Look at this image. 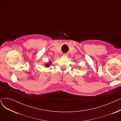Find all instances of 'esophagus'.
Returning a JSON list of instances; mask_svg holds the SVG:
<instances>
[{"label": "esophagus", "instance_id": "obj_1", "mask_svg": "<svg viewBox=\"0 0 121 121\" xmlns=\"http://www.w3.org/2000/svg\"><path fill=\"white\" fill-rule=\"evenodd\" d=\"M63 56L67 57L68 56V54L67 53H64V54H63Z\"/></svg>", "mask_w": 121, "mask_h": 121}]
</instances>
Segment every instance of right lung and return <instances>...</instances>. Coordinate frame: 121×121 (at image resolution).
I'll list each match as a JSON object with an SVG mask.
<instances>
[{"label":"right lung","instance_id":"right-lung-1","mask_svg":"<svg viewBox=\"0 0 121 121\" xmlns=\"http://www.w3.org/2000/svg\"><path fill=\"white\" fill-rule=\"evenodd\" d=\"M52 64V62H49L48 64H46V65H45V67H49V65H51Z\"/></svg>","mask_w":121,"mask_h":121}]
</instances>
